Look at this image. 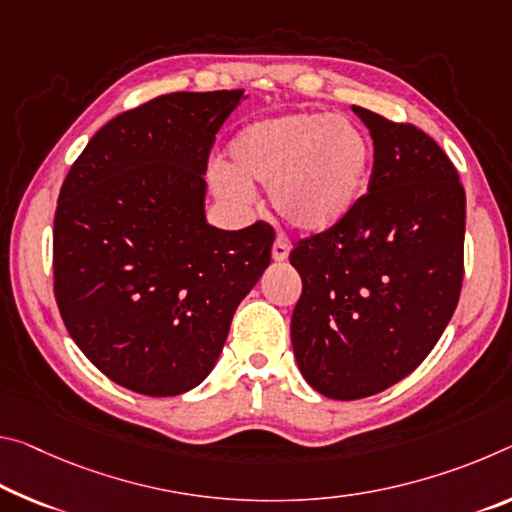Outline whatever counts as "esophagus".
<instances>
[{
	"instance_id": "obj_1",
	"label": "esophagus",
	"mask_w": 512,
	"mask_h": 512,
	"mask_svg": "<svg viewBox=\"0 0 512 512\" xmlns=\"http://www.w3.org/2000/svg\"><path fill=\"white\" fill-rule=\"evenodd\" d=\"M287 255H289V243H287V239L278 237L273 241V259L275 262H285Z\"/></svg>"
}]
</instances>
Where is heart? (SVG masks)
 Masks as SVG:
<instances>
[{
    "label": "heart",
    "mask_w": 512,
    "mask_h": 512,
    "mask_svg": "<svg viewBox=\"0 0 512 512\" xmlns=\"http://www.w3.org/2000/svg\"><path fill=\"white\" fill-rule=\"evenodd\" d=\"M369 139L346 118L291 113L243 129L218 177L227 198H248V182H271V205L289 225L328 230L351 212L369 168Z\"/></svg>",
    "instance_id": "1"
}]
</instances>
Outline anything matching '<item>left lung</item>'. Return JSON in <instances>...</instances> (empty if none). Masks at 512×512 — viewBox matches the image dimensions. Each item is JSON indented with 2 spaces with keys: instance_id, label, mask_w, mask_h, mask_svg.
Here are the masks:
<instances>
[{
  "instance_id": "left-lung-1",
  "label": "left lung",
  "mask_w": 512,
  "mask_h": 512,
  "mask_svg": "<svg viewBox=\"0 0 512 512\" xmlns=\"http://www.w3.org/2000/svg\"><path fill=\"white\" fill-rule=\"evenodd\" d=\"M373 139L369 191L342 221L298 239L291 314L298 369L353 401L415 371L456 312L465 278V189L431 136L353 107Z\"/></svg>"
}]
</instances>
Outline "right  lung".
<instances>
[{"mask_svg": "<svg viewBox=\"0 0 512 512\" xmlns=\"http://www.w3.org/2000/svg\"><path fill=\"white\" fill-rule=\"evenodd\" d=\"M241 95L168 93L120 113L63 180L56 305L81 353L132 392L177 396L200 385L271 262L273 225L205 221L202 173Z\"/></svg>", "mask_w": 512, "mask_h": 512, "instance_id": "right-lung-1", "label": "right lung"}]
</instances>
